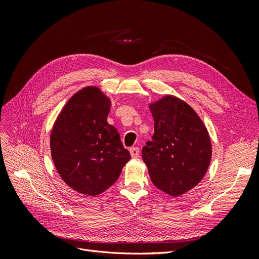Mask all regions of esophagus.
Returning a JSON list of instances; mask_svg holds the SVG:
<instances>
[{"label":"esophagus","instance_id":"esophagus-1","mask_svg":"<svg viewBox=\"0 0 259 259\" xmlns=\"http://www.w3.org/2000/svg\"><path fill=\"white\" fill-rule=\"evenodd\" d=\"M130 152H131L132 158H137V156L139 155V148L133 147V148L130 149Z\"/></svg>","mask_w":259,"mask_h":259}]
</instances>
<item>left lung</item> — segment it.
<instances>
[{
	"mask_svg": "<svg viewBox=\"0 0 259 259\" xmlns=\"http://www.w3.org/2000/svg\"><path fill=\"white\" fill-rule=\"evenodd\" d=\"M152 140L143 147V160L153 185L171 197L189 191L204 177L211 158L208 132L199 115L174 96L150 104Z\"/></svg>",
	"mask_w": 259,
	"mask_h": 259,
	"instance_id": "obj_1",
	"label": "left lung"
}]
</instances>
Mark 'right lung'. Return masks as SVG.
Returning <instances> with one entry per match:
<instances>
[{"instance_id": "right-lung-1", "label": "right lung", "mask_w": 259, "mask_h": 259, "mask_svg": "<svg viewBox=\"0 0 259 259\" xmlns=\"http://www.w3.org/2000/svg\"><path fill=\"white\" fill-rule=\"evenodd\" d=\"M110 100L95 86L73 95L51 134V152L62 180L82 194H100L119 178L130 159L117 130L108 124Z\"/></svg>"}]
</instances>
